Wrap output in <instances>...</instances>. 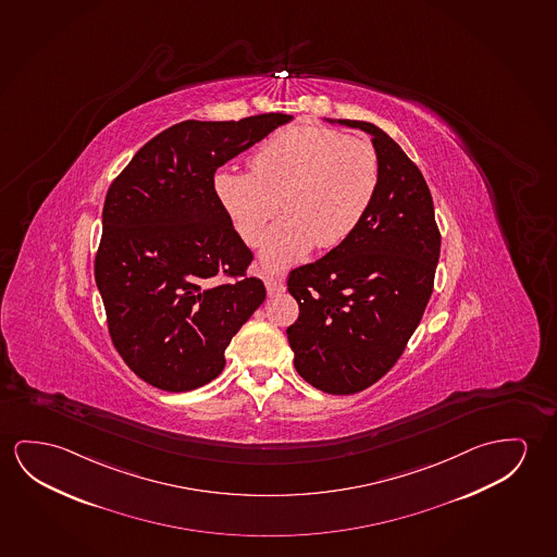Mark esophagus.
I'll return each instance as SVG.
<instances>
[{"instance_id":"34e87169","label":"esophagus","mask_w":557,"mask_h":557,"mask_svg":"<svg viewBox=\"0 0 557 557\" xmlns=\"http://www.w3.org/2000/svg\"><path fill=\"white\" fill-rule=\"evenodd\" d=\"M264 283L265 289H268V295H270V297H272V295H280V293L285 292V285H283L282 280H280L277 275H265Z\"/></svg>"}]
</instances>
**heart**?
Here are the masks:
<instances>
[{"mask_svg": "<svg viewBox=\"0 0 557 557\" xmlns=\"http://www.w3.org/2000/svg\"><path fill=\"white\" fill-rule=\"evenodd\" d=\"M380 156L369 138L324 125H292L265 138L252 172L215 173V197L240 239L257 245L265 223L283 215L262 240L260 257L272 268L293 264L310 248L349 239L380 187Z\"/></svg>", "mask_w": 557, "mask_h": 557, "instance_id": "b5f03b06", "label": "heart"}]
</instances>
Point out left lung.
<instances>
[{
    "instance_id": "left-lung-1",
    "label": "left lung",
    "mask_w": 557,
    "mask_h": 557,
    "mask_svg": "<svg viewBox=\"0 0 557 557\" xmlns=\"http://www.w3.org/2000/svg\"><path fill=\"white\" fill-rule=\"evenodd\" d=\"M380 187L351 237L287 275L299 318L287 327L295 369L325 394H359L394 369L434 289L442 235L429 185L394 138L367 121Z\"/></svg>"
}]
</instances>
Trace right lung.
I'll use <instances>...</instances> for the list:
<instances>
[{
  "label": "right lung",
  "instance_id": "add662e5",
  "mask_svg": "<svg viewBox=\"0 0 557 557\" xmlns=\"http://www.w3.org/2000/svg\"><path fill=\"white\" fill-rule=\"evenodd\" d=\"M292 120L181 121L148 140L108 188L96 285L115 351L146 384L177 394L212 382L233 335L264 302L214 175Z\"/></svg>",
  "mask_w": 557,
  "mask_h": 557
}]
</instances>
